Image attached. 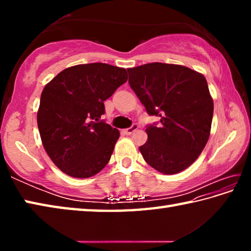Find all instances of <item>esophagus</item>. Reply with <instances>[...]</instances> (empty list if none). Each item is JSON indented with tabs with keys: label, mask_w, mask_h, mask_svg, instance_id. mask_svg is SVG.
I'll use <instances>...</instances> for the list:
<instances>
[{
	"label": "esophagus",
	"mask_w": 251,
	"mask_h": 251,
	"mask_svg": "<svg viewBox=\"0 0 251 251\" xmlns=\"http://www.w3.org/2000/svg\"><path fill=\"white\" fill-rule=\"evenodd\" d=\"M138 128V125L137 124H134L133 126H130L129 128H126V129H123V133H124L125 135H130L133 134L134 131Z\"/></svg>",
	"instance_id": "34e87169"
}]
</instances>
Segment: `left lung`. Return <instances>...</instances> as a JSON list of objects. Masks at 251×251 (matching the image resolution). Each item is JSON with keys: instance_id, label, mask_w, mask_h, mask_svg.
<instances>
[{"instance_id": "8db88e82", "label": "left lung", "mask_w": 251, "mask_h": 251, "mask_svg": "<svg viewBox=\"0 0 251 251\" xmlns=\"http://www.w3.org/2000/svg\"><path fill=\"white\" fill-rule=\"evenodd\" d=\"M128 83L150 115L147 142L139 147L148 165L165 175L180 173L201 154L210 135L214 100L202 74L188 67L150 63L128 69Z\"/></svg>"}]
</instances>
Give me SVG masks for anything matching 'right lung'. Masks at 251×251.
I'll list each match as a JSON object with an SVG mask.
<instances>
[{"label": "right lung", "instance_id": "right-lung-1", "mask_svg": "<svg viewBox=\"0 0 251 251\" xmlns=\"http://www.w3.org/2000/svg\"><path fill=\"white\" fill-rule=\"evenodd\" d=\"M127 78L122 67L90 63L67 67L45 85L37 126L50 158L66 175L88 178L107 165L120 131L100 118L104 100Z\"/></svg>", "mask_w": 251, "mask_h": 251}]
</instances>
